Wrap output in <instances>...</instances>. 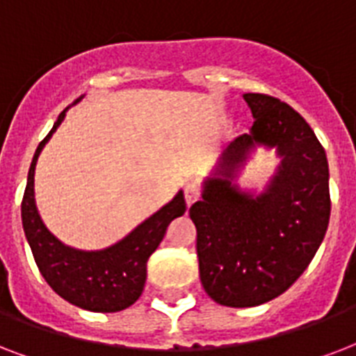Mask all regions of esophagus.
Wrapping results in <instances>:
<instances>
[{"mask_svg":"<svg viewBox=\"0 0 356 356\" xmlns=\"http://www.w3.org/2000/svg\"><path fill=\"white\" fill-rule=\"evenodd\" d=\"M201 195V188L200 184L195 183H190L186 184V188H184V200H186V205H192V203H195V201L200 200Z\"/></svg>","mask_w":356,"mask_h":356,"instance_id":"34e87169","label":"esophagus"}]
</instances>
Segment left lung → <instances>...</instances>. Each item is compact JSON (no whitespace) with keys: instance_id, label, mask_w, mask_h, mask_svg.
I'll list each match as a JSON object with an SVG mask.
<instances>
[{"instance_id":"left-lung-1","label":"left lung","mask_w":356,"mask_h":356,"mask_svg":"<svg viewBox=\"0 0 356 356\" xmlns=\"http://www.w3.org/2000/svg\"><path fill=\"white\" fill-rule=\"evenodd\" d=\"M251 131L227 145L203 200L190 207L197 229L200 277L223 307L245 309L286 292L314 259L331 216L329 164L314 131L299 113L266 94H243ZM254 143L277 147L282 166L264 195L232 184L234 172Z\"/></svg>"}]
</instances>
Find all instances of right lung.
Returning a JSON list of instances; mask_svg holds the SVG:
<instances>
[{
	"mask_svg": "<svg viewBox=\"0 0 356 356\" xmlns=\"http://www.w3.org/2000/svg\"><path fill=\"white\" fill-rule=\"evenodd\" d=\"M66 116L58 114L31 162L22 201V223L35 262L46 282L68 303L92 312H118L142 296L147 259L159 248L172 220L186 211L183 192L142 222L133 233L102 251H79L58 242L46 229L35 205V166L40 151Z\"/></svg>",
	"mask_w": 356,
	"mask_h": 356,
	"instance_id": "right-lung-1",
	"label": "right lung"
}]
</instances>
